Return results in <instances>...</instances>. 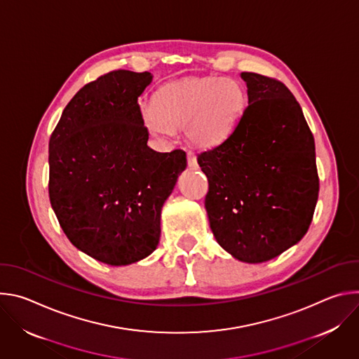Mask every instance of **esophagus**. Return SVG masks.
Returning a JSON list of instances; mask_svg holds the SVG:
<instances>
[{"label": "esophagus", "mask_w": 359, "mask_h": 359, "mask_svg": "<svg viewBox=\"0 0 359 359\" xmlns=\"http://www.w3.org/2000/svg\"><path fill=\"white\" fill-rule=\"evenodd\" d=\"M187 165H189L190 169H196L197 168V159H196V155H194L191 150L187 151Z\"/></svg>", "instance_id": "esophagus-1"}]
</instances>
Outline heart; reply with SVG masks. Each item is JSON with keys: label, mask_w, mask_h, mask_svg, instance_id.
I'll return each mask as SVG.
<instances>
[{"label": "heart", "mask_w": 359, "mask_h": 359, "mask_svg": "<svg viewBox=\"0 0 359 359\" xmlns=\"http://www.w3.org/2000/svg\"><path fill=\"white\" fill-rule=\"evenodd\" d=\"M245 102L243 85L233 78H190L161 88L153 105L142 107V119L155 136L170 137L184 128L193 144L215 147L234 132Z\"/></svg>", "instance_id": "obj_1"}]
</instances>
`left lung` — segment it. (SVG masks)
I'll return each mask as SVG.
<instances>
[{
  "label": "left lung",
  "mask_w": 359,
  "mask_h": 359,
  "mask_svg": "<svg viewBox=\"0 0 359 359\" xmlns=\"http://www.w3.org/2000/svg\"><path fill=\"white\" fill-rule=\"evenodd\" d=\"M248 107L222 144L200 153L217 243L238 262H269L309 230L318 200L314 136L288 88L241 72Z\"/></svg>",
  "instance_id": "left-lung-1"
}]
</instances>
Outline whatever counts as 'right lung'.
Listing matches in <instances>:
<instances>
[{
    "label": "right lung",
    "mask_w": 359,
    "mask_h": 359,
    "mask_svg": "<svg viewBox=\"0 0 359 359\" xmlns=\"http://www.w3.org/2000/svg\"><path fill=\"white\" fill-rule=\"evenodd\" d=\"M150 72L114 71L71 99L49 139V200L69 241L109 266L156 250L162 208L186 153L147 146L137 97Z\"/></svg>",
    "instance_id": "right-lung-1"
}]
</instances>
